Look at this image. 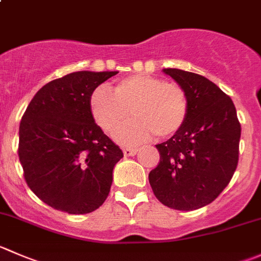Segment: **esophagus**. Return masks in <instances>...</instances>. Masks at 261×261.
Wrapping results in <instances>:
<instances>
[{"label":"esophagus","mask_w":261,"mask_h":261,"mask_svg":"<svg viewBox=\"0 0 261 261\" xmlns=\"http://www.w3.org/2000/svg\"><path fill=\"white\" fill-rule=\"evenodd\" d=\"M136 153H138V149H135V148H123V154H125V156L135 155Z\"/></svg>","instance_id":"1"}]
</instances>
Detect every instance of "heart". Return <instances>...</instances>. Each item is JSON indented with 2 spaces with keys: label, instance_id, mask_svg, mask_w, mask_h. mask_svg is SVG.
I'll return each mask as SVG.
<instances>
[{
  "label": "heart",
  "instance_id": "b5f03b06",
  "mask_svg": "<svg viewBox=\"0 0 261 261\" xmlns=\"http://www.w3.org/2000/svg\"><path fill=\"white\" fill-rule=\"evenodd\" d=\"M113 94L98 87L89 97V110L97 125L107 134H115L131 116L116 139L125 145L146 141L155 134L164 139L184 126L189 100L179 85L166 83L150 75H133L113 85Z\"/></svg>",
  "mask_w": 261,
  "mask_h": 261
}]
</instances>
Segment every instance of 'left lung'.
<instances>
[{
  "label": "left lung",
  "instance_id": "obj_1",
  "mask_svg": "<svg viewBox=\"0 0 261 261\" xmlns=\"http://www.w3.org/2000/svg\"><path fill=\"white\" fill-rule=\"evenodd\" d=\"M189 100L184 126L158 144V166L149 173L154 195L168 208L195 211L229 184L239 162L241 125L231 98L201 75L163 69Z\"/></svg>",
  "mask_w": 261,
  "mask_h": 261
}]
</instances>
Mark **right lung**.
<instances>
[{
  "instance_id": "right-lung-1",
  "label": "right lung",
  "mask_w": 261,
  "mask_h": 261,
  "mask_svg": "<svg viewBox=\"0 0 261 261\" xmlns=\"http://www.w3.org/2000/svg\"><path fill=\"white\" fill-rule=\"evenodd\" d=\"M118 71H77L49 82L30 100L19 128L28 186L53 209L87 214L110 194L122 150L95 123L89 97Z\"/></svg>"
}]
</instances>
